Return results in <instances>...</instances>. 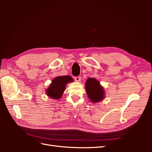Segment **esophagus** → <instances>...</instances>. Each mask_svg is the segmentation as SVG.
<instances>
[{"label":"esophagus","instance_id":"34e87169","mask_svg":"<svg viewBox=\"0 0 152 152\" xmlns=\"http://www.w3.org/2000/svg\"><path fill=\"white\" fill-rule=\"evenodd\" d=\"M75 80L76 81V82H80V80H81V77H75Z\"/></svg>","mask_w":152,"mask_h":152}]
</instances>
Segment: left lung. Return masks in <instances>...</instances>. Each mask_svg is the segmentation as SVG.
<instances>
[{"label": "left lung", "mask_w": 152, "mask_h": 152, "mask_svg": "<svg viewBox=\"0 0 152 152\" xmlns=\"http://www.w3.org/2000/svg\"><path fill=\"white\" fill-rule=\"evenodd\" d=\"M86 91L92 102L97 103L104 98V91L98 80L89 78L86 82Z\"/></svg>", "instance_id": "left-lung-1"}]
</instances>
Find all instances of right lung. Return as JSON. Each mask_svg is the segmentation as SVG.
<instances>
[{"label": "right lung", "mask_w": 152, "mask_h": 152, "mask_svg": "<svg viewBox=\"0 0 152 152\" xmlns=\"http://www.w3.org/2000/svg\"><path fill=\"white\" fill-rule=\"evenodd\" d=\"M73 79L69 75L55 77L52 80L49 87L45 91L46 94L52 99H60L65 90L66 84L69 82H73Z\"/></svg>", "instance_id": "right-lung-1"}]
</instances>
